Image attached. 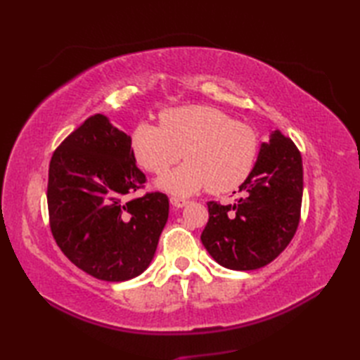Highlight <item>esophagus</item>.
I'll return each instance as SVG.
<instances>
[{
  "mask_svg": "<svg viewBox=\"0 0 360 360\" xmlns=\"http://www.w3.org/2000/svg\"><path fill=\"white\" fill-rule=\"evenodd\" d=\"M170 204L173 205V207H176V209H182V207H186V205L188 204V201L187 200H182V198L172 196L170 198Z\"/></svg>",
  "mask_w": 360,
  "mask_h": 360,
  "instance_id": "1",
  "label": "esophagus"
}]
</instances>
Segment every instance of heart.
Instances as JSON below:
<instances>
[{
  "instance_id": "obj_1",
  "label": "heart",
  "mask_w": 360,
  "mask_h": 360,
  "mask_svg": "<svg viewBox=\"0 0 360 360\" xmlns=\"http://www.w3.org/2000/svg\"><path fill=\"white\" fill-rule=\"evenodd\" d=\"M159 120L160 127L142 122L129 137L137 164L153 174L186 159L158 179L159 188L178 196L205 187L226 193L249 176L258 155V136L249 125L207 105L165 110Z\"/></svg>"
}]
</instances>
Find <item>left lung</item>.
Returning a JSON list of instances; mask_svg holds the SVG:
<instances>
[{
	"label": "left lung",
	"mask_w": 360,
	"mask_h": 360,
	"mask_svg": "<svg viewBox=\"0 0 360 360\" xmlns=\"http://www.w3.org/2000/svg\"><path fill=\"white\" fill-rule=\"evenodd\" d=\"M238 192L233 204L207 202L209 223L201 241L218 264L254 271L286 249L300 221L303 165L294 142L272 131Z\"/></svg>",
	"instance_id": "left-lung-1"
}]
</instances>
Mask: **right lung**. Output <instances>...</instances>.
I'll return each mask as SVG.
<instances>
[{"label": "right lung", "mask_w": 360, "mask_h": 360, "mask_svg": "<svg viewBox=\"0 0 360 360\" xmlns=\"http://www.w3.org/2000/svg\"><path fill=\"white\" fill-rule=\"evenodd\" d=\"M145 182L129 136L103 114L86 119L53 151L48 209L53 240L94 278L125 281L150 266L168 219V198L127 200Z\"/></svg>", "instance_id": "obj_1"}]
</instances>
